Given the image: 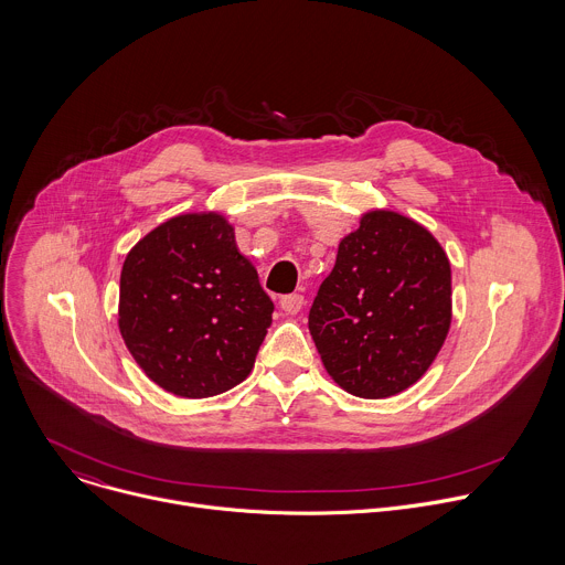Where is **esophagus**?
Listing matches in <instances>:
<instances>
[{
  "label": "esophagus",
  "instance_id": "obj_1",
  "mask_svg": "<svg viewBox=\"0 0 565 565\" xmlns=\"http://www.w3.org/2000/svg\"><path fill=\"white\" fill-rule=\"evenodd\" d=\"M279 306L286 315H297L301 308H303V295L299 292H292V295H284L279 299Z\"/></svg>",
  "mask_w": 565,
  "mask_h": 565
}]
</instances>
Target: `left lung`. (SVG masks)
<instances>
[{
	"label": "left lung",
	"mask_w": 565,
	"mask_h": 565,
	"mask_svg": "<svg viewBox=\"0 0 565 565\" xmlns=\"http://www.w3.org/2000/svg\"><path fill=\"white\" fill-rule=\"evenodd\" d=\"M451 321V268L438 241L395 212H369L338 248L308 312L329 375L380 399L423 377Z\"/></svg>",
	"instance_id": "1"
}]
</instances>
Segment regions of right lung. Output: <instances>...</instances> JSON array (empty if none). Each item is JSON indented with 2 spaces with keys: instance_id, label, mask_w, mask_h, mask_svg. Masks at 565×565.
I'll list each match as a JSON object with an SVG mask.
<instances>
[{
  "instance_id": "right-lung-1",
  "label": "right lung",
  "mask_w": 565,
  "mask_h": 565,
  "mask_svg": "<svg viewBox=\"0 0 565 565\" xmlns=\"http://www.w3.org/2000/svg\"><path fill=\"white\" fill-rule=\"evenodd\" d=\"M273 310L221 214L160 223L122 264V340L149 380L181 397H210L244 382Z\"/></svg>"
}]
</instances>
